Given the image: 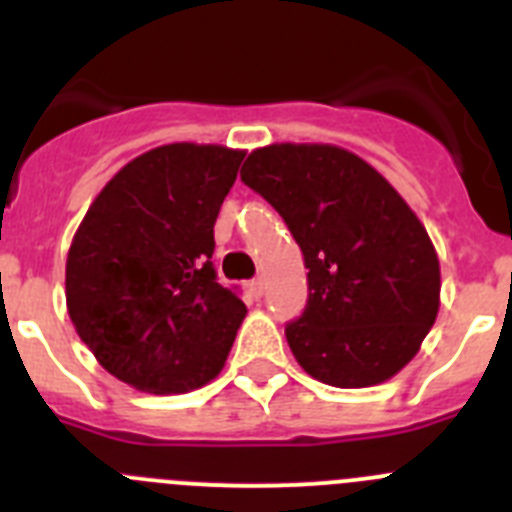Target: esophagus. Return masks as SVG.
<instances>
[{
	"instance_id": "34e87169",
	"label": "esophagus",
	"mask_w": 512,
	"mask_h": 512,
	"mask_svg": "<svg viewBox=\"0 0 512 512\" xmlns=\"http://www.w3.org/2000/svg\"><path fill=\"white\" fill-rule=\"evenodd\" d=\"M248 289H251V295L259 300L261 295H264V279H253V282H248Z\"/></svg>"
}]
</instances>
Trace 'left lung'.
I'll use <instances>...</instances> for the list:
<instances>
[{"label": "left lung", "mask_w": 512, "mask_h": 512, "mask_svg": "<svg viewBox=\"0 0 512 512\" xmlns=\"http://www.w3.org/2000/svg\"><path fill=\"white\" fill-rule=\"evenodd\" d=\"M241 179L284 217L305 256L307 307L287 325L297 364L341 390L395 377L441 305L436 248L408 202L330 143L256 148Z\"/></svg>", "instance_id": "obj_1"}]
</instances>
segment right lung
Returning <instances> with one entry per match:
<instances>
[{"label":"right lung","mask_w":512,"mask_h":512,"mask_svg":"<svg viewBox=\"0 0 512 512\" xmlns=\"http://www.w3.org/2000/svg\"><path fill=\"white\" fill-rule=\"evenodd\" d=\"M246 151L169 143L122 166L81 220L66 307L94 359L153 395L220 374L246 305L212 269L217 212Z\"/></svg>","instance_id":"add662e5"}]
</instances>
